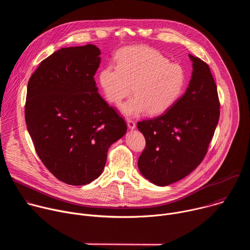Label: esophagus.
<instances>
[{
    "mask_svg": "<svg viewBox=\"0 0 250 250\" xmlns=\"http://www.w3.org/2000/svg\"><path fill=\"white\" fill-rule=\"evenodd\" d=\"M126 124H127V126H128V128H129V129H134V128H135V123H134L133 121H131V120H127Z\"/></svg>",
    "mask_w": 250,
    "mask_h": 250,
    "instance_id": "esophagus-1",
    "label": "esophagus"
}]
</instances>
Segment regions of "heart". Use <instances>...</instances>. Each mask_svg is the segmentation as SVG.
Returning a JSON list of instances; mask_svg holds the SVG:
<instances>
[{
  "label": "heart",
  "mask_w": 250,
  "mask_h": 250,
  "mask_svg": "<svg viewBox=\"0 0 250 250\" xmlns=\"http://www.w3.org/2000/svg\"><path fill=\"white\" fill-rule=\"evenodd\" d=\"M117 65L110 63L99 72L100 87L110 103L119 104L126 117H136L147 111L160 115L168 111L184 92L187 83L185 67L148 46H128L116 55Z\"/></svg>",
  "instance_id": "b5f03b06"
}]
</instances>
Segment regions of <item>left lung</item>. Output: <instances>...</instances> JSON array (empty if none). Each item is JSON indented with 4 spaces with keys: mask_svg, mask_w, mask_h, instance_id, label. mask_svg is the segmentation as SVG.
Listing matches in <instances>:
<instances>
[{
    "mask_svg": "<svg viewBox=\"0 0 250 250\" xmlns=\"http://www.w3.org/2000/svg\"><path fill=\"white\" fill-rule=\"evenodd\" d=\"M193 72L185 94L154 119L137 123L146 146L138 158V169L157 186L183 179L207 154L220 119L217 85L209 67L189 54Z\"/></svg>",
    "mask_w": 250,
    "mask_h": 250,
    "instance_id": "obj_1",
    "label": "left lung"
}]
</instances>
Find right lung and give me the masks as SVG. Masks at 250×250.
<instances>
[{
	"label": "right lung",
	"instance_id": "add662e5",
	"mask_svg": "<svg viewBox=\"0 0 250 250\" xmlns=\"http://www.w3.org/2000/svg\"><path fill=\"white\" fill-rule=\"evenodd\" d=\"M94 44L61 48L42 61L27 84L25 123L35 151L58 180L86 185L102 174L109 147L126 124L98 93Z\"/></svg>",
	"mask_w": 250,
	"mask_h": 250
}]
</instances>
